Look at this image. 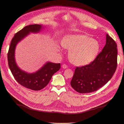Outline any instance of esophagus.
I'll use <instances>...</instances> for the list:
<instances>
[{
    "instance_id": "34e87169",
    "label": "esophagus",
    "mask_w": 124,
    "mask_h": 124,
    "mask_svg": "<svg viewBox=\"0 0 124 124\" xmlns=\"http://www.w3.org/2000/svg\"><path fill=\"white\" fill-rule=\"evenodd\" d=\"M62 67L63 68H64V69H66V68L68 67V66H67V65H66V64H63V65H62Z\"/></svg>"
}]
</instances>
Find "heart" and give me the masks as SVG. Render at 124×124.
Masks as SVG:
<instances>
[{
  "instance_id": "obj_1",
  "label": "heart",
  "mask_w": 124,
  "mask_h": 124,
  "mask_svg": "<svg viewBox=\"0 0 124 124\" xmlns=\"http://www.w3.org/2000/svg\"><path fill=\"white\" fill-rule=\"evenodd\" d=\"M62 45L70 50L68 56L70 62L78 66L86 65L92 62L100 50L98 41L82 34L65 36L62 41Z\"/></svg>"
}]
</instances>
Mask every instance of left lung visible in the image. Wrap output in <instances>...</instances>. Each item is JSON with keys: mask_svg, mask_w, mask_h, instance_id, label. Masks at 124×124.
<instances>
[{"mask_svg": "<svg viewBox=\"0 0 124 124\" xmlns=\"http://www.w3.org/2000/svg\"><path fill=\"white\" fill-rule=\"evenodd\" d=\"M106 44L89 65L77 67L70 82L72 87L81 93H92L111 79L117 66V45L108 34Z\"/></svg>", "mask_w": 124, "mask_h": 124, "instance_id": "left-lung-1", "label": "left lung"}]
</instances>
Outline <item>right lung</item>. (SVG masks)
I'll return each instance as SVG.
<instances>
[{"label":"right lung","instance_id":"1","mask_svg":"<svg viewBox=\"0 0 124 124\" xmlns=\"http://www.w3.org/2000/svg\"><path fill=\"white\" fill-rule=\"evenodd\" d=\"M44 27L42 24L29 25L17 32L11 41L8 54V66L15 80L22 86L33 90H40L44 88L53 75L60 69V63L48 61L35 72H27L17 65L15 60V49L17 44L26 36L31 33H39Z\"/></svg>","mask_w":124,"mask_h":124}]
</instances>
